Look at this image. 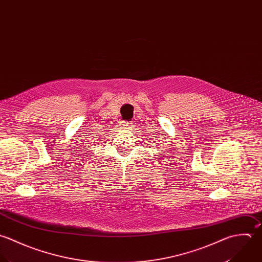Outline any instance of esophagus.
Masks as SVG:
<instances>
[{
    "label": "esophagus",
    "mask_w": 262,
    "mask_h": 262,
    "mask_svg": "<svg viewBox=\"0 0 262 262\" xmlns=\"http://www.w3.org/2000/svg\"><path fill=\"white\" fill-rule=\"evenodd\" d=\"M131 124H132V123H131V122H128V121L122 122V125H123V126H126V127H127V126H131Z\"/></svg>",
    "instance_id": "1"
}]
</instances>
